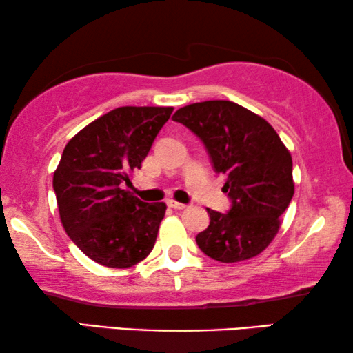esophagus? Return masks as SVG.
Returning a JSON list of instances; mask_svg holds the SVG:
<instances>
[{
  "mask_svg": "<svg viewBox=\"0 0 353 353\" xmlns=\"http://www.w3.org/2000/svg\"><path fill=\"white\" fill-rule=\"evenodd\" d=\"M167 205H168V207H172V209H176V210L186 209V204H181V202L173 201V199H168V201H167Z\"/></svg>",
  "mask_w": 353,
  "mask_h": 353,
  "instance_id": "esophagus-1",
  "label": "esophagus"
}]
</instances>
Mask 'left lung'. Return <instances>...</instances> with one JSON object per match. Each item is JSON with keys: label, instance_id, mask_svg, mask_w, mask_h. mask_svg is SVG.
<instances>
[{"label": "left lung", "instance_id": "8db88e82", "mask_svg": "<svg viewBox=\"0 0 353 353\" xmlns=\"http://www.w3.org/2000/svg\"><path fill=\"white\" fill-rule=\"evenodd\" d=\"M173 120L201 138L231 199L226 214L207 209L210 223L196 236L199 249L223 263L259 255L294 196L291 152L267 120L231 101L185 105Z\"/></svg>", "mask_w": 353, "mask_h": 353}]
</instances>
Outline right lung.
<instances>
[{"mask_svg": "<svg viewBox=\"0 0 353 353\" xmlns=\"http://www.w3.org/2000/svg\"><path fill=\"white\" fill-rule=\"evenodd\" d=\"M173 108L123 105L101 115L67 143L52 176L65 233L109 268L133 267L156 244L163 202H143L123 185L141 168Z\"/></svg>", "mask_w": 353, "mask_h": 353, "instance_id": "obj_1", "label": "right lung"}]
</instances>
